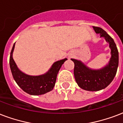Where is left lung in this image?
I'll return each mask as SVG.
<instances>
[{
    "label": "left lung",
    "mask_w": 123,
    "mask_h": 123,
    "mask_svg": "<svg viewBox=\"0 0 123 123\" xmlns=\"http://www.w3.org/2000/svg\"><path fill=\"white\" fill-rule=\"evenodd\" d=\"M97 33H100L110 44L111 57L108 65L99 70L89 69L79 61L73 59L74 62V77L79 86L88 91H99L105 88L116 76L119 65V52L114 39L100 27L93 26Z\"/></svg>",
    "instance_id": "8db88e82"
}]
</instances>
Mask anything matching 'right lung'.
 <instances>
[{"instance_id":"obj_1","label":"right lung","mask_w":123,"mask_h":123,"mask_svg":"<svg viewBox=\"0 0 123 123\" xmlns=\"http://www.w3.org/2000/svg\"><path fill=\"white\" fill-rule=\"evenodd\" d=\"M14 47L15 44L10 53L9 66L12 75L19 87L25 92L33 95H42L52 90L53 87L55 86L58 72L67 59L55 62L49 72L44 75L39 76H30L24 74L18 69L12 57Z\"/></svg>"}]
</instances>
